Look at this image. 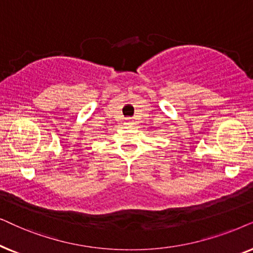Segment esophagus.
<instances>
[{
	"label": "esophagus",
	"mask_w": 253,
	"mask_h": 253,
	"mask_svg": "<svg viewBox=\"0 0 253 253\" xmlns=\"http://www.w3.org/2000/svg\"><path fill=\"white\" fill-rule=\"evenodd\" d=\"M126 124H127V125H133L134 121H133L132 119H130V118H127V119H126Z\"/></svg>",
	"instance_id": "1"
}]
</instances>
